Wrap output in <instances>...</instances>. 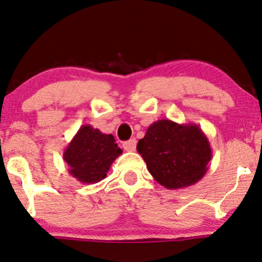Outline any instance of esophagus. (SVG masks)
<instances>
[{
  "label": "esophagus",
  "instance_id": "34e87169",
  "mask_svg": "<svg viewBox=\"0 0 262 262\" xmlns=\"http://www.w3.org/2000/svg\"><path fill=\"white\" fill-rule=\"evenodd\" d=\"M123 148L124 151L127 152L135 151V148H137V140H135V139H130V140L125 141L123 144Z\"/></svg>",
  "mask_w": 262,
  "mask_h": 262
}]
</instances>
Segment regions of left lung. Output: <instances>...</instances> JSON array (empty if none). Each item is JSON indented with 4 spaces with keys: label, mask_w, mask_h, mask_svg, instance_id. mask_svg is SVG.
<instances>
[{
    "label": "left lung",
    "mask_w": 262,
    "mask_h": 262,
    "mask_svg": "<svg viewBox=\"0 0 262 262\" xmlns=\"http://www.w3.org/2000/svg\"><path fill=\"white\" fill-rule=\"evenodd\" d=\"M137 149L153 179L167 189L198 183L212 158L210 141L199 125L170 120L153 122Z\"/></svg>",
    "instance_id": "left-lung-1"
}]
</instances>
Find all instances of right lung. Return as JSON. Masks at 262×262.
Here are the masks:
<instances>
[{"instance_id": "right-lung-1", "label": "right lung", "mask_w": 262, "mask_h": 262, "mask_svg": "<svg viewBox=\"0 0 262 262\" xmlns=\"http://www.w3.org/2000/svg\"><path fill=\"white\" fill-rule=\"evenodd\" d=\"M122 152L113 135L83 124L66 147L63 159L74 179L92 184L105 179L111 164Z\"/></svg>"}]
</instances>
